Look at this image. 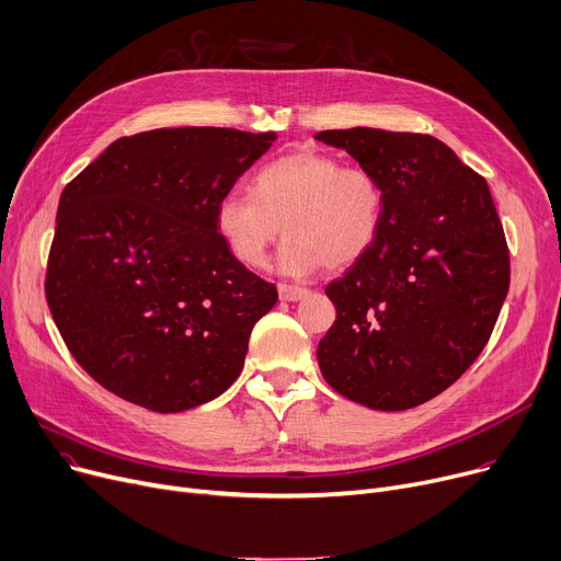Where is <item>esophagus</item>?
Here are the masks:
<instances>
[{"mask_svg": "<svg viewBox=\"0 0 561 561\" xmlns=\"http://www.w3.org/2000/svg\"><path fill=\"white\" fill-rule=\"evenodd\" d=\"M306 294H308V289L301 287V285H289V283H280L278 285L280 301H301Z\"/></svg>", "mask_w": 561, "mask_h": 561, "instance_id": "obj_1", "label": "esophagus"}]
</instances>
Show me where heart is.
<instances>
[{"mask_svg": "<svg viewBox=\"0 0 561 561\" xmlns=\"http://www.w3.org/2000/svg\"><path fill=\"white\" fill-rule=\"evenodd\" d=\"M385 215L380 179L317 149L278 156L251 179V192H226L215 202L219 240L244 267H262L285 228L278 267L304 276L325 265L344 270L376 244Z\"/></svg>", "mask_w": 561, "mask_h": 561, "instance_id": "1", "label": "heart"}]
</instances>
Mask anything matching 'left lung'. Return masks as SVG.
Returning a JSON list of instances; mask_svg holds the SVG:
<instances>
[{"label": "left lung", "instance_id": "8db88e82", "mask_svg": "<svg viewBox=\"0 0 561 561\" xmlns=\"http://www.w3.org/2000/svg\"><path fill=\"white\" fill-rule=\"evenodd\" d=\"M385 190L371 251L325 287L337 319L319 369L342 397L399 412L435 399L491 337L510 249L486 181L442 140L382 128L321 130Z\"/></svg>", "mask_w": 561, "mask_h": 561}]
</instances>
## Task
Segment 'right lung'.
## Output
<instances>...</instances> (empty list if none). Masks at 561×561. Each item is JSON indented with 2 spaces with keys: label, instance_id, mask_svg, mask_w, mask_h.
Segmentation results:
<instances>
[{
  "label": "right lung",
  "instance_id": "right-lung-1",
  "mask_svg": "<svg viewBox=\"0 0 561 561\" xmlns=\"http://www.w3.org/2000/svg\"><path fill=\"white\" fill-rule=\"evenodd\" d=\"M276 134L156 128L65 185L45 296L79 365L115 397L183 412L236 382L278 291L228 253L213 210Z\"/></svg>",
  "mask_w": 561,
  "mask_h": 561
}]
</instances>
